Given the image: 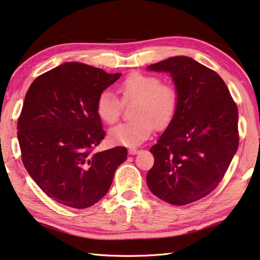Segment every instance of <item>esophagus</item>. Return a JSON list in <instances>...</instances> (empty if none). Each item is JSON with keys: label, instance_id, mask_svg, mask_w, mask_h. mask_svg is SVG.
Wrapping results in <instances>:
<instances>
[{"label": "esophagus", "instance_id": "34e87169", "mask_svg": "<svg viewBox=\"0 0 260 260\" xmlns=\"http://www.w3.org/2000/svg\"><path fill=\"white\" fill-rule=\"evenodd\" d=\"M128 152L131 153V155H135V153L139 152V149L138 148H134V147H131L128 149Z\"/></svg>", "mask_w": 260, "mask_h": 260}]
</instances>
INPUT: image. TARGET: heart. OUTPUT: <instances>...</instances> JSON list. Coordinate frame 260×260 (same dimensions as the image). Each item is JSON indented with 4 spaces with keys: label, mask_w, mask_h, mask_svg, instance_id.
Segmentation results:
<instances>
[{
    "label": "heart",
    "mask_w": 260,
    "mask_h": 260,
    "mask_svg": "<svg viewBox=\"0 0 260 260\" xmlns=\"http://www.w3.org/2000/svg\"><path fill=\"white\" fill-rule=\"evenodd\" d=\"M118 91L123 103L135 102L134 120L124 122L110 132L114 144L138 146L157 128L164 129L174 120L179 110V94L173 86L161 83L160 78L133 72L119 83ZM96 113L108 125L119 120L122 112L121 101L110 90H102L96 99Z\"/></svg>",
    "instance_id": "b5f03b06"
}]
</instances>
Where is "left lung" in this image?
I'll list each match as a JSON object with an SVG mask.
<instances>
[{
	"label": "left lung",
	"mask_w": 260,
	"mask_h": 260,
	"mask_svg": "<svg viewBox=\"0 0 260 260\" xmlns=\"http://www.w3.org/2000/svg\"><path fill=\"white\" fill-rule=\"evenodd\" d=\"M148 69L171 74L180 102L174 120L150 149L155 162L147 184L158 199L186 205L222 180L239 147V111L219 74L190 57H170Z\"/></svg>",
	"instance_id": "left-lung-1"
}]
</instances>
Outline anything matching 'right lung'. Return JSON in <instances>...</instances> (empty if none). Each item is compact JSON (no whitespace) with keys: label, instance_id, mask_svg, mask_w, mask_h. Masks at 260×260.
Instances as JSON below:
<instances>
[{"label":"right lung","instance_id":"right-lung-1","mask_svg":"<svg viewBox=\"0 0 260 260\" xmlns=\"http://www.w3.org/2000/svg\"><path fill=\"white\" fill-rule=\"evenodd\" d=\"M120 76L70 61L39 76L26 93L17 122L21 160L60 204L86 209L98 203L127 159L125 147L94 152L105 136L96 99Z\"/></svg>","mask_w":260,"mask_h":260}]
</instances>
